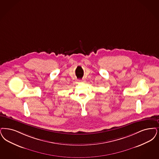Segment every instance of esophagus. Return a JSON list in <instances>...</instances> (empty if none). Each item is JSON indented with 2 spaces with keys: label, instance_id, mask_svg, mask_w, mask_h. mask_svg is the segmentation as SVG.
Masks as SVG:
<instances>
[{
  "label": "esophagus",
  "instance_id": "34e87169",
  "mask_svg": "<svg viewBox=\"0 0 159 159\" xmlns=\"http://www.w3.org/2000/svg\"><path fill=\"white\" fill-rule=\"evenodd\" d=\"M83 80H84V79H83ZM79 81H82V80H79Z\"/></svg>",
  "mask_w": 159,
  "mask_h": 159
}]
</instances>
